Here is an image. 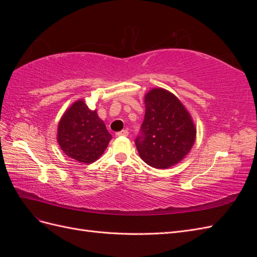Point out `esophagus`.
I'll return each instance as SVG.
<instances>
[{
	"mask_svg": "<svg viewBox=\"0 0 257 257\" xmlns=\"http://www.w3.org/2000/svg\"><path fill=\"white\" fill-rule=\"evenodd\" d=\"M116 136H128V131L127 130H122L121 132H118V133L115 134Z\"/></svg>",
	"mask_w": 257,
	"mask_h": 257,
	"instance_id": "obj_1",
	"label": "esophagus"
}]
</instances>
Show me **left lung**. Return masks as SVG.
Segmentation results:
<instances>
[{
	"label": "left lung",
	"mask_w": 257,
	"mask_h": 257,
	"mask_svg": "<svg viewBox=\"0 0 257 257\" xmlns=\"http://www.w3.org/2000/svg\"><path fill=\"white\" fill-rule=\"evenodd\" d=\"M145 105L141 135L135 141L139 157L154 168L172 167L192 149L195 124L179 98L165 89L150 90L145 95Z\"/></svg>",
	"instance_id": "8db88e82"
}]
</instances>
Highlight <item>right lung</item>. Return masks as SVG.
I'll use <instances>...</instances> for the list:
<instances>
[{
  "label": "right lung",
  "instance_id": "obj_1",
  "mask_svg": "<svg viewBox=\"0 0 257 257\" xmlns=\"http://www.w3.org/2000/svg\"><path fill=\"white\" fill-rule=\"evenodd\" d=\"M57 139L67 157L91 164L104 153L111 135L96 110H91L83 99H79L62 115Z\"/></svg>",
  "mask_w": 257,
  "mask_h": 257
}]
</instances>
